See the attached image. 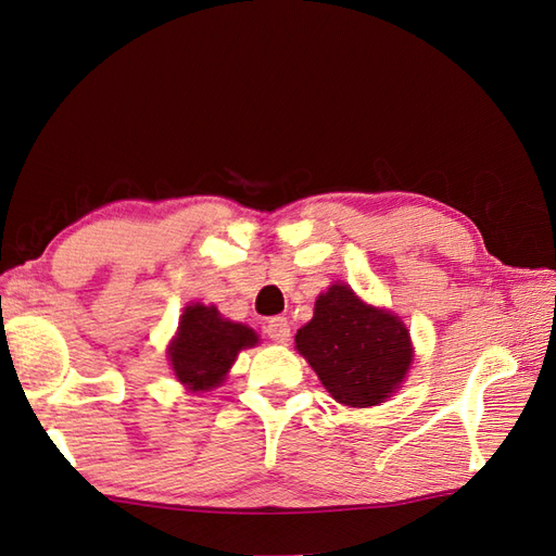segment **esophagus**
I'll return each instance as SVG.
<instances>
[{"mask_svg": "<svg viewBox=\"0 0 556 556\" xmlns=\"http://www.w3.org/2000/svg\"><path fill=\"white\" fill-rule=\"evenodd\" d=\"M266 334H268V340H274V342H288L290 340V323H288V318H270L268 320V325H266Z\"/></svg>", "mask_w": 556, "mask_h": 556, "instance_id": "1", "label": "esophagus"}]
</instances>
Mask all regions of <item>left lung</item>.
<instances>
[{"mask_svg": "<svg viewBox=\"0 0 556 556\" xmlns=\"http://www.w3.org/2000/svg\"><path fill=\"white\" fill-rule=\"evenodd\" d=\"M294 344L330 396L349 408L384 403L413 363L403 320L365 304L344 282L318 296L314 318L296 330Z\"/></svg>", "mask_w": 556, "mask_h": 556, "instance_id": "obj_1", "label": "left lung"}]
</instances>
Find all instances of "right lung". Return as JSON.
Wrapping results in <instances>:
<instances>
[{"label": "right lung", "mask_w": 556, "mask_h": 556, "mask_svg": "<svg viewBox=\"0 0 556 556\" xmlns=\"http://www.w3.org/2000/svg\"><path fill=\"white\" fill-rule=\"evenodd\" d=\"M260 342L252 328L222 318L216 306L188 304L179 320V330L167 346L172 370L191 391L219 387L242 349Z\"/></svg>", "instance_id": "obj_1"}]
</instances>
